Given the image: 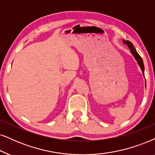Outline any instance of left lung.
I'll return each instance as SVG.
<instances>
[{
    "label": "left lung",
    "instance_id": "8db88e82",
    "mask_svg": "<svg viewBox=\"0 0 155 155\" xmlns=\"http://www.w3.org/2000/svg\"><path fill=\"white\" fill-rule=\"evenodd\" d=\"M123 42L124 44L127 45V46H128L130 50V52L133 55V57H135V59H136V61H137V62L138 64V65L140 66V69H141L142 71V74H145V67H144V64H143V61H142V57L140 56L139 54L137 52V51H136V49H135V47H134L133 43L130 42L128 40H123ZM145 85H146V83H145Z\"/></svg>",
    "mask_w": 155,
    "mask_h": 155
}]
</instances>
